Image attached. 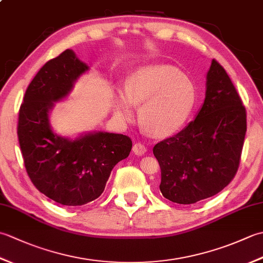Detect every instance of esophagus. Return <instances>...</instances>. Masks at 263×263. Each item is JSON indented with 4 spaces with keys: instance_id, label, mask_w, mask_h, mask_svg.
Instances as JSON below:
<instances>
[{
    "instance_id": "34e87169",
    "label": "esophagus",
    "mask_w": 263,
    "mask_h": 263,
    "mask_svg": "<svg viewBox=\"0 0 263 263\" xmlns=\"http://www.w3.org/2000/svg\"><path fill=\"white\" fill-rule=\"evenodd\" d=\"M132 152L135 153L137 156H142V155H144L146 154V152H147V148L143 146L142 143H135V146H133V148H132Z\"/></svg>"
}]
</instances>
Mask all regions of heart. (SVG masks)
Instances as JSON below:
<instances>
[{"label":"heart","mask_w":263,"mask_h":263,"mask_svg":"<svg viewBox=\"0 0 263 263\" xmlns=\"http://www.w3.org/2000/svg\"><path fill=\"white\" fill-rule=\"evenodd\" d=\"M197 100L193 83L170 65H146L128 76L124 92L116 90L114 111L117 120L130 121L141 106L140 123L149 135L166 138L185 125Z\"/></svg>","instance_id":"obj_1"}]
</instances>
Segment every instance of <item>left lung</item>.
<instances>
[{
  "label": "left lung",
  "mask_w": 263,
  "mask_h": 263,
  "mask_svg": "<svg viewBox=\"0 0 263 263\" xmlns=\"http://www.w3.org/2000/svg\"><path fill=\"white\" fill-rule=\"evenodd\" d=\"M245 132L242 100L225 69L212 60L194 121L153 149L161 170L160 192L180 204L219 193L236 174Z\"/></svg>",
  "instance_id": "left-lung-1"
}]
</instances>
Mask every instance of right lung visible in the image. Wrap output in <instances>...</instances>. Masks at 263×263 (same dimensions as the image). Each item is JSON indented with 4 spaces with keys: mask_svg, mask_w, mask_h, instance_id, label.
Listing matches in <instances>:
<instances>
[{
    "mask_svg": "<svg viewBox=\"0 0 263 263\" xmlns=\"http://www.w3.org/2000/svg\"><path fill=\"white\" fill-rule=\"evenodd\" d=\"M89 66L66 49L43 66L28 86L20 106L18 138L33 185L63 205L91 202L103 193L111 170L130 155L131 139L104 131L74 139L53 131L49 114L65 99Z\"/></svg>",
    "mask_w": 263,
    "mask_h": 263,
    "instance_id": "add662e5",
    "label": "right lung"
}]
</instances>
